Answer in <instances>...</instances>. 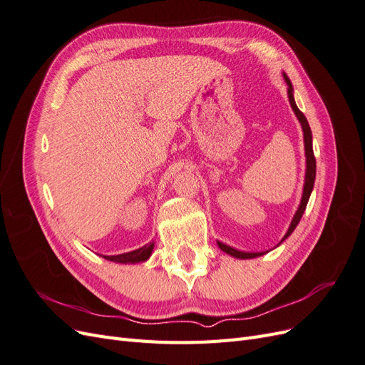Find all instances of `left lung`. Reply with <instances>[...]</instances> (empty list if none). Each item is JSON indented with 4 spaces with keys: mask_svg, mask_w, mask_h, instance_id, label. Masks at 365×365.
Instances as JSON below:
<instances>
[{
    "mask_svg": "<svg viewBox=\"0 0 365 365\" xmlns=\"http://www.w3.org/2000/svg\"><path fill=\"white\" fill-rule=\"evenodd\" d=\"M283 79L286 82V85H288V97H289V103H291V108L292 111L295 114V117L298 118V121H300L302 125V129H303V138H304V155H306V173H304V184H303V195H302V201H300V205H298L297 212L291 220L289 224V228L288 231H286V235L283 236V239L279 242V245L282 244V242L284 239H288L292 231L295 230V227L298 225V222H300V219L306 210V205H307V201L309 197H311V193H312V189H314V182H315V172H317V164H315V157H314V149H312V130L311 128H309V123L307 120L304 117V114L300 111V109L297 108L295 105V101H294V88H292V83L289 81V77L286 76V73H283ZM217 242V247L222 250L224 252L230 254L231 257H236V259H256V257H260L263 256V254H267L268 251H260V252H248V251H240V250H236L233 247H230L227 244H224V242L220 240H216ZM277 245V247H279Z\"/></svg>",
    "mask_w": 365,
    "mask_h": 365,
    "instance_id": "left-lung-1",
    "label": "left lung"
}]
</instances>
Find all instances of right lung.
Listing matches in <instances>:
<instances>
[{
	"mask_svg": "<svg viewBox=\"0 0 365 365\" xmlns=\"http://www.w3.org/2000/svg\"><path fill=\"white\" fill-rule=\"evenodd\" d=\"M153 247H155V242L152 240L138 250L123 252V254H115V256H102V257L114 263H141V262H146L150 257Z\"/></svg>",
	"mask_w": 365,
	"mask_h": 365,
	"instance_id": "right-lung-1",
	"label": "right lung"
}]
</instances>
